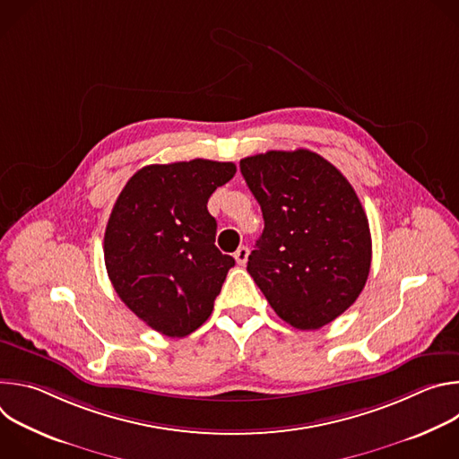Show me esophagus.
I'll use <instances>...</instances> for the list:
<instances>
[{"instance_id":"34e87169","label":"esophagus","mask_w":459,"mask_h":459,"mask_svg":"<svg viewBox=\"0 0 459 459\" xmlns=\"http://www.w3.org/2000/svg\"><path fill=\"white\" fill-rule=\"evenodd\" d=\"M234 259L238 261V265H245L247 259H248V248L247 247H239L236 252H234Z\"/></svg>"}]
</instances>
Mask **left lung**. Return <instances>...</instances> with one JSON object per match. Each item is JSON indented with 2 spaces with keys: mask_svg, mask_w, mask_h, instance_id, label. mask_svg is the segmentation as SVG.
I'll return each instance as SVG.
<instances>
[{
  "mask_svg": "<svg viewBox=\"0 0 459 459\" xmlns=\"http://www.w3.org/2000/svg\"><path fill=\"white\" fill-rule=\"evenodd\" d=\"M239 169L265 220L248 274L283 321L321 329L368 278L372 239L359 198L333 163L307 149L248 156Z\"/></svg>",
  "mask_w": 459,
  "mask_h": 459,
  "instance_id": "obj_1",
  "label": "left lung"
}]
</instances>
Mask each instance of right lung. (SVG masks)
Returning <instances> with one entry per match:
<instances>
[{
  "label": "right lung",
  "mask_w": 459,
  "mask_h": 459,
  "mask_svg": "<svg viewBox=\"0 0 459 459\" xmlns=\"http://www.w3.org/2000/svg\"><path fill=\"white\" fill-rule=\"evenodd\" d=\"M230 161L147 165L126 181L105 229V267L121 301L154 331L185 338L214 308L234 257L221 254L212 192L230 181Z\"/></svg>",
  "instance_id": "right-lung-1"
}]
</instances>
